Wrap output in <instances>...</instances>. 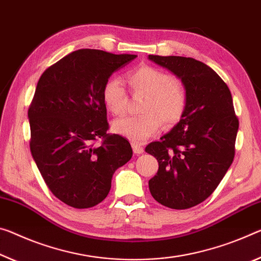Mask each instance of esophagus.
<instances>
[{"label": "esophagus", "instance_id": "esophagus-1", "mask_svg": "<svg viewBox=\"0 0 261 261\" xmlns=\"http://www.w3.org/2000/svg\"><path fill=\"white\" fill-rule=\"evenodd\" d=\"M132 150H134V152L136 153V154H142V153L144 152V147L140 145V144H137V143H132Z\"/></svg>", "mask_w": 261, "mask_h": 261}]
</instances>
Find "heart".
I'll return each instance as SVG.
<instances>
[{
  "label": "heart",
  "mask_w": 261,
  "mask_h": 261,
  "mask_svg": "<svg viewBox=\"0 0 261 261\" xmlns=\"http://www.w3.org/2000/svg\"><path fill=\"white\" fill-rule=\"evenodd\" d=\"M127 82L136 94L146 96L139 117H121L111 124L116 135L134 143H143L159 131L161 124L172 126L184 117L187 109L188 92L179 77L153 66H140L127 73ZM102 98L106 108L113 115H122L126 96L121 82L110 79L103 87Z\"/></svg>",
  "instance_id": "heart-1"
}]
</instances>
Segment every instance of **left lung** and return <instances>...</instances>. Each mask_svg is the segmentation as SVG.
I'll list each match as a JSON object with an SVG mask.
<instances>
[{
	"instance_id": "8db88e82",
	"label": "left lung",
	"mask_w": 261,
	"mask_h": 261,
	"mask_svg": "<svg viewBox=\"0 0 261 261\" xmlns=\"http://www.w3.org/2000/svg\"><path fill=\"white\" fill-rule=\"evenodd\" d=\"M148 59L179 76L188 92L184 117L145 148L159 163L148 188L163 205L188 209L212 195L232 164L239 121L229 87L209 66L176 56Z\"/></svg>"
}]
</instances>
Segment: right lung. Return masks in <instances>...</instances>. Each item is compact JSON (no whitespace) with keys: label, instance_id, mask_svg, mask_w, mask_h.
<instances>
[{"label":"right lung","instance_id":"add662e5","mask_svg":"<svg viewBox=\"0 0 261 261\" xmlns=\"http://www.w3.org/2000/svg\"><path fill=\"white\" fill-rule=\"evenodd\" d=\"M136 57L81 48L49 66L37 84L28 110L31 154L53 195L73 208L105 200L115 171L131 159L130 143L107 132L102 90Z\"/></svg>","mask_w":261,"mask_h":261}]
</instances>
